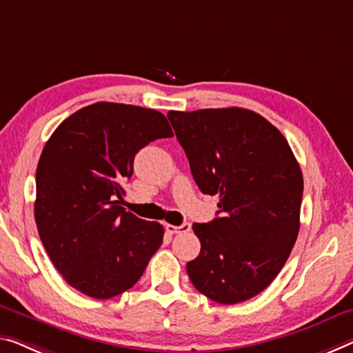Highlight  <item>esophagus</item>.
Returning <instances> with one entry per match:
<instances>
[{"mask_svg": "<svg viewBox=\"0 0 353 353\" xmlns=\"http://www.w3.org/2000/svg\"><path fill=\"white\" fill-rule=\"evenodd\" d=\"M167 232L169 233H186L191 230V224H183V225H172V224H167Z\"/></svg>", "mask_w": 353, "mask_h": 353, "instance_id": "esophagus-1", "label": "esophagus"}]
</instances>
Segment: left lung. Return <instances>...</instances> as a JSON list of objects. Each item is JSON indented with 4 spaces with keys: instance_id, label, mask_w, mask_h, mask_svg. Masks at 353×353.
Returning <instances> with one entry per match:
<instances>
[{
    "instance_id": "1",
    "label": "left lung",
    "mask_w": 353,
    "mask_h": 353,
    "mask_svg": "<svg viewBox=\"0 0 353 353\" xmlns=\"http://www.w3.org/2000/svg\"><path fill=\"white\" fill-rule=\"evenodd\" d=\"M200 191L219 195L218 218L192 225L200 254L188 262L200 294L246 301L283 270L300 230L303 175L283 134L240 107L167 113Z\"/></svg>"
}]
</instances>
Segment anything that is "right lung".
I'll return each instance as SVG.
<instances>
[{"instance_id":"add662e5","label":"right lung","mask_w":353,"mask_h":353,"mask_svg":"<svg viewBox=\"0 0 353 353\" xmlns=\"http://www.w3.org/2000/svg\"><path fill=\"white\" fill-rule=\"evenodd\" d=\"M172 135L158 110L96 102L47 140L36 170L34 218L48 257L74 289L107 300L143 274L164 227L121 207L123 183L139 150Z\"/></svg>"}]
</instances>
